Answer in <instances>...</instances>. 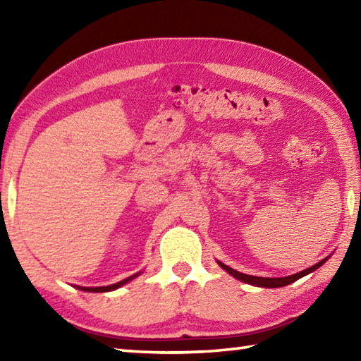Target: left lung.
Instances as JSON below:
<instances>
[{"label": "left lung", "instance_id": "obj_1", "mask_svg": "<svg viewBox=\"0 0 361 361\" xmlns=\"http://www.w3.org/2000/svg\"><path fill=\"white\" fill-rule=\"evenodd\" d=\"M328 258L322 259L320 262H317V264L310 266L307 269H304V271L298 272V274H293V276L288 277H255V276H247V274H242L239 271H235V269H232L229 266L223 264V262L218 261V264L221 266L226 272L231 274L232 277H235L237 280H242V282L250 283V285H255V286H261V288H280V286H285V285H290L293 282H296L304 276H307V274L314 272L315 269H319L320 266H323V262H326Z\"/></svg>", "mask_w": 361, "mask_h": 361}]
</instances>
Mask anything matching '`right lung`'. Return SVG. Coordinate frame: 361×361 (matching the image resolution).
<instances>
[{
  "mask_svg": "<svg viewBox=\"0 0 361 361\" xmlns=\"http://www.w3.org/2000/svg\"><path fill=\"white\" fill-rule=\"evenodd\" d=\"M137 276H140V272H138V274H135V276L127 277V279H124V280H121V282H118V283H113V285H108V286H78V288H81L82 291H90V293H105V291H113V290H118L119 286L126 285L127 282H130V280H132V279H135Z\"/></svg>",
  "mask_w": 361,
  "mask_h": 361,
  "instance_id": "obj_1",
  "label": "right lung"
}]
</instances>
